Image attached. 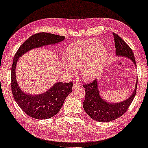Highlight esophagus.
I'll return each instance as SVG.
<instances>
[{
	"label": "esophagus",
	"instance_id": "1",
	"mask_svg": "<svg viewBox=\"0 0 148 148\" xmlns=\"http://www.w3.org/2000/svg\"><path fill=\"white\" fill-rule=\"evenodd\" d=\"M80 86H81V84H80L79 82H75L73 84V89L75 90V88H77L79 87Z\"/></svg>",
	"mask_w": 148,
	"mask_h": 148
}]
</instances>
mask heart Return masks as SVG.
Instances as JSON below:
<instances>
[{
	"mask_svg": "<svg viewBox=\"0 0 148 148\" xmlns=\"http://www.w3.org/2000/svg\"><path fill=\"white\" fill-rule=\"evenodd\" d=\"M101 45V41L95 38L71 43L66 50L65 68L69 73H71L70 66L80 69L84 80L94 79L101 71L107 59V51Z\"/></svg>",
	"mask_w": 148,
	"mask_h": 148,
	"instance_id": "1",
	"label": "heart"
}]
</instances>
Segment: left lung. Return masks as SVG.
<instances>
[{
	"mask_svg": "<svg viewBox=\"0 0 148 148\" xmlns=\"http://www.w3.org/2000/svg\"><path fill=\"white\" fill-rule=\"evenodd\" d=\"M112 35L114 38L116 55L127 57L136 65L132 49L118 34L113 32ZM137 82L138 81H136L135 88L131 96L124 101L118 103H107L102 99L98 90L97 79L90 83L83 84L86 92L83 102L85 112L93 120L101 122L110 121L120 118L127 110L134 99L136 92Z\"/></svg>",
	"mask_w": 148,
	"mask_h": 148,
	"instance_id": "left-lung-1",
	"label": "left lung"
}]
</instances>
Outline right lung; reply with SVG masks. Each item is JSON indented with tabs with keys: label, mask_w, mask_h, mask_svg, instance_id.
Returning a JSON list of instances; mask_svg holds the SVG:
<instances>
[{
	"label": "right lung",
	"mask_w": 148,
	"mask_h": 148,
	"mask_svg": "<svg viewBox=\"0 0 148 148\" xmlns=\"http://www.w3.org/2000/svg\"><path fill=\"white\" fill-rule=\"evenodd\" d=\"M64 36L47 32H40L23 43L15 53L11 71V87L14 99L21 109L28 116L38 120H45L58 113L66 98L72 92L73 82H57L46 92L40 95H29L20 89L15 78L17 62L21 56L34 48L58 43L63 41Z\"/></svg>",
	"instance_id": "add662e5"
}]
</instances>
